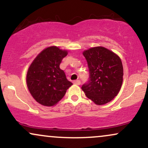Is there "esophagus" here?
<instances>
[{
  "mask_svg": "<svg viewBox=\"0 0 148 148\" xmlns=\"http://www.w3.org/2000/svg\"><path fill=\"white\" fill-rule=\"evenodd\" d=\"M73 83H74V84L78 85V86H79V85L81 84V81H80L79 80H76V81H73Z\"/></svg>",
  "mask_w": 148,
  "mask_h": 148,
  "instance_id": "esophagus-1",
  "label": "esophagus"
}]
</instances>
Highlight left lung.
<instances>
[{
    "mask_svg": "<svg viewBox=\"0 0 148 148\" xmlns=\"http://www.w3.org/2000/svg\"><path fill=\"white\" fill-rule=\"evenodd\" d=\"M90 71V80L81 89L97 105L110 102L118 94L123 81V67L120 57L103 47L83 52Z\"/></svg>",
    "mask_w": 148,
    "mask_h": 148,
    "instance_id": "1",
    "label": "left lung"
}]
</instances>
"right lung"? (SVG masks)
Segmentation results:
<instances>
[{
  "label": "right lung",
  "mask_w": 148,
  "mask_h": 148,
  "mask_svg": "<svg viewBox=\"0 0 148 148\" xmlns=\"http://www.w3.org/2000/svg\"><path fill=\"white\" fill-rule=\"evenodd\" d=\"M67 50L56 46L42 51L34 59L26 74V84L30 93L37 102L45 106L57 104L72 84L60 68Z\"/></svg>",
  "instance_id": "obj_1"
}]
</instances>
